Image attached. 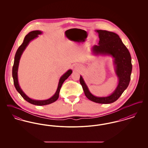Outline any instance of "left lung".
I'll return each instance as SVG.
<instances>
[{
	"mask_svg": "<svg viewBox=\"0 0 148 148\" xmlns=\"http://www.w3.org/2000/svg\"><path fill=\"white\" fill-rule=\"evenodd\" d=\"M96 32L99 34V42L98 45L92 47V53L95 55H109L113 57L119 83L113 93L106 97L93 95L82 76L80 77V83L85 96L90 100L99 104H110L118 100L129 84L132 71V58L129 50L118 34L103 30H97Z\"/></svg>",
	"mask_w": 148,
	"mask_h": 148,
	"instance_id": "1",
	"label": "left lung"
}]
</instances>
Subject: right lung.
<instances>
[{
    "label": "right lung",
    "instance_id": "add662e5",
    "mask_svg": "<svg viewBox=\"0 0 148 148\" xmlns=\"http://www.w3.org/2000/svg\"><path fill=\"white\" fill-rule=\"evenodd\" d=\"M42 33V32L40 30H34L32 32H30L27 35H26L24 38V39L23 40V42L21 44V45L19 47V48L17 50L15 57H14V65L13 66L12 69V75L14 81V84L15 89L21 95V97L24 99L26 101H27L29 103L32 104L35 106H45L50 104L54 101H56V100L59 98V92L60 90V88L62 87V85L63 84L64 82L69 77L72 73V71L70 69L67 71L64 74H63L59 79V84L58 86V88L56 90L55 94L51 97L50 98L47 100H33L32 99L29 98L21 90L19 83H18V66H19V60L21 59V55L25 49L26 47L28 46L29 43L30 41L33 40L36 38L38 36V35H40Z\"/></svg>",
    "mask_w": 148,
    "mask_h": 148
}]
</instances>
